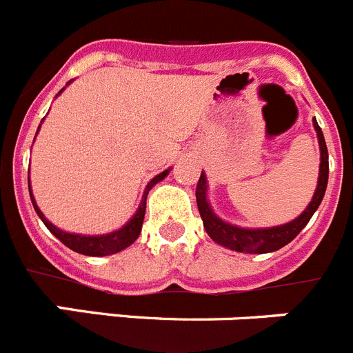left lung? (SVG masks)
<instances>
[{
    "label": "left lung",
    "mask_w": 353,
    "mask_h": 353,
    "mask_svg": "<svg viewBox=\"0 0 353 353\" xmlns=\"http://www.w3.org/2000/svg\"><path fill=\"white\" fill-rule=\"evenodd\" d=\"M313 126H315L316 139H319L320 145L319 183H316V190L307 208L295 220L288 221V223L276 225V227L246 228L221 220L220 216L212 211L208 200V177H205L204 172L200 174V179L196 183V205H199L200 218L204 221L205 232L214 243L228 248L232 252L271 253L279 250V248H283L292 239H295V236L306 227L307 221L311 220V216L315 214V211L319 209L323 195H325L327 179H329V153H327L325 139H323V133L316 119H313Z\"/></svg>",
    "instance_id": "8db88e82"
}]
</instances>
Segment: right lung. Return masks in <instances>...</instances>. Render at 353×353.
Segmentation results:
<instances>
[{
	"mask_svg": "<svg viewBox=\"0 0 353 353\" xmlns=\"http://www.w3.org/2000/svg\"><path fill=\"white\" fill-rule=\"evenodd\" d=\"M70 82H72V81H70ZM70 82H68V84H70ZM68 84H66V85H68ZM63 90H65V88H63ZM63 90L59 91L58 94H61ZM58 94H56V97H58ZM42 121H43V119H42ZM38 130H40V126H38ZM38 130H37V133H38ZM169 172H170V169L163 170V172H160L158 176H154L153 179L149 181L148 186H145V190H144V195H142L141 204H139V209L135 211V214H133L125 225H123L121 228H117V230H114V232H109V234H98V236L74 234V232L61 230L59 227H56L54 223H50V221L46 218V214H43V212L40 211V208L37 205V200H34L33 192H31L30 177H28V186H30L31 202H33V208H34V211H37L38 218L43 221V225H46V227L49 228L54 236L58 237V239L61 241L65 246H68L70 250H74V252L82 253V255L105 256V255H114V253L123 252L125 248H128L130 244L137 241L139 234H141V230H142V223H144L145 199H148L149 190L153 188L157 183H160L161 179H165V177L169 176Z\"/></svg>",
	"mask_w": 353,
	"mask_h": 353,
	"instance_id": "add662e5",
	"label": "right lung"
}]
</instances>
